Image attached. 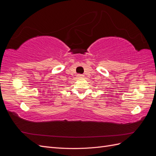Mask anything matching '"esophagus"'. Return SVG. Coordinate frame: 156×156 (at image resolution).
<instances>
[{"mask_svg": "<svg viewBox=\"0 0 156 156\" xmlns=\"http://www.w3.org/2000/svg\"><path fill=\"white\" fill-rule=\"evenodd\" d=\"M77 76L80 78H82V77H84V75H81V74H78Z\"/></svg>", "mask_w": 156, "mask_h": 156, "instance_id": "esophagus-1", "label": "esophagus"}]
</instances>
